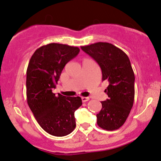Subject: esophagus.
Masks as SVG:
<instances>
[{
  "label": "esophagus",
  "mask_w": 161,
  "mask_h": 161,
  "mask_svg": "<svg viewBox=\"0 0 161 161\" xmlns=\"http://www.w3.org/2000/svg\"><path fill=\"white\" fill-rule=\"evenodd\" d=\"M88 100H89V97H82V103H85V102H87V101H88Z\"/></svg>",
  "instance_id": "obj_1"
}]
</instances>
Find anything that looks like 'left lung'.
<instances>
[{
	"label": "left lung",
	"instance_id": "obj_1",
	"mask_svg": "<svg viewBox=\"0 0 161 161\" xmlns=\"http://www.w3.org/2000/svg\"><path fill=\"white\" fill-rule=\"evenodd\" d=\"M81 48L98 63L103 81L109 82L105 91L108 99L101 102L102 109L97 114V125L108 131L119 129L129 117L135 99V74L129 57L107 42H97Z\"/></svg>",
	"mask_w": 161,
	"mask_h": 161
}]
</instances>
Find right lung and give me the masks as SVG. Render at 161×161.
Returning a JSON list of instances; mask_svg holds the SVG:
<instances>
[{
  "mask_svg": "<svg viewBox=\"0 0 161 161\" xmlns=\"http://www.w3.org/2000/svg\"><path fill=\"white\" fill-rule=\"evenodd\" d=\"M79 53L77 47L51 43L38 48L26 70V101L34 117L46 132L56 137L70 134L76 128L74 112L81 97L53 93L65 64Z\"/></svg>",
  "mask_w": 161,
  "mask_h": 161,
  "instance_id": "right-lung-1",
  "label": "right lung"
}]
</instances>
